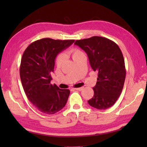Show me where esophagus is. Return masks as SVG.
Listing matches in <instances>:
<instances>
[{
	"mask_svg": "<svg viewBox=\"0 0 147 147\" xmlns=\"http://www.w3.org/2000/svg\"><path fill=\"white\" fill-rule=\"evenodd\" d=\"M83 89V87H80V88H74V90H78V91H82Z\"/></svg>",
	"mask_w": 147,
	"mask_h": 147,
	"instance_id": "esophagus-1",
	"label": "esophagus"
}]
</instances>
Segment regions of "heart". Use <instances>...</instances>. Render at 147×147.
<instances>
[{
  "label": "heart",
  "mask_w": 147,
  "mask_h": 147,
  "mask_svg": "<svg viewBox=\"0 0 147 147\" xmlns=\"http://www.w3.org/2000/svg\"><path fill=\"white\" fill-rule=\"evenodd\" d=\"M68 54L71 56L72 59H73V60H74V59H76V58L80 57L81 55L83 54V53L78 48L73 47L69 50ZM64 59H65V57L63 55L59 54L57 56V57H56V59H55V63L57 64V66H61V64H62V62H64Z\"/></svg>",
  "instance_id": "obj_1"
}]
</instances>
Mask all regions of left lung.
Wrapping results in <instances>:
<instances>
[{"instance_id": "obj_1", "label": "left lung", "mask_w": 147, "mask_h": 147, "mask_svg": "<svg viewBox=\"0 0 147 147\" xmlns=\"http://www.w3.org/2000/svg\"><path fill=\"white\" fill-rule=\"evenodd\" d=\"M74 44L85 51L92 69L98 73L90 105L100 110L112 107L123 90L126 68L123 53L112 40L102 36L76 40Z\"/></svg>"}]
</instances>
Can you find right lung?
<instances>
[{
  "mask_svg": "<svg viewBox=\"0 0 147 147\" xmlns=\"http://www.w3.org/2000/svg\"><path fill=\"white\" fill-rule=\"evenodd\" d=\"M74 40L42 38L31 43L24 51L20 65V78L28 98L40 112L54 114L66 104L69 90L52 85L55 59Z\"/></svg>",
  "mask_w": 147,
  "mask_h": 147,
  "instance_id": "1",
  "label": "right lung"
}]
</instances>
